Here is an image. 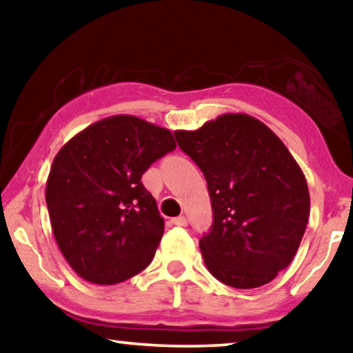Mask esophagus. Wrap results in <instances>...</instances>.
Wrapping results in <instances>:
<instances>
[{"instance_id": "34e87169", "label": "esophagus", "mask_w": 353, "mask_h": 353, "mask_svg": "<svg viewBox=\"0 0 353 353\" xmlns=\"http://www.w3.org/2000/svg\"><path fill=\"white\" fill-rule=\"evenodd\" d=\"M172 223L176 226H186L188 220H186V216H176V219H172Z\"/></svg>"}]
</instances>
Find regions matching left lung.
<instances>
[{"mask_svg":"<svg viewBox=\"0 0 353 353\" xmlns=\"http://www.w3.org/2000/svg\"><path fill=\"white\" fill-rule=\"evenodd\" d=\"M175 138L209 188L214 223L199 241L207 270L231 288L270 283L292 262L310 215L296 159L248 114H223Z\"/></svg>","mask_w":353,"mask_h":353,"instance_id":"8db88e82","label":"left lung"}]
</instances>
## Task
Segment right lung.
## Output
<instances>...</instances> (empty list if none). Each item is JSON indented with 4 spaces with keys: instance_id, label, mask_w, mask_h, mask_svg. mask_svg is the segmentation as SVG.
<instances>
[{
    "instance_id": "right-lung-1",
    "label": "right lung",
    "mask_w": 353,
    "mask_h": 353,
    "mask_svg": "<svg viewBox=\"0 0 353 353\" xmlns=\"http://www.w3.org/2000/svg\"><path fill=\"white\" fill-rule=\"evenodd\" d=\"M175 148L170 130L134 115H112L56 154L46 205L56 243L79 276L117 284L151 263L163 219L141 176Z\"/></svg>"
}]
</instances>
